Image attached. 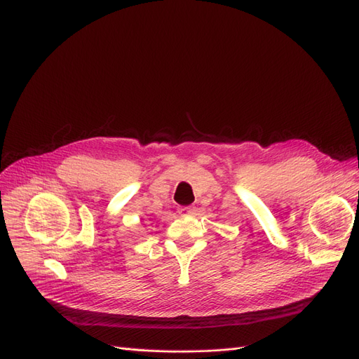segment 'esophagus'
<instances>
[{
    "mask_svg": "<svg viewBox=\"0 0 359 359\" xmlns=\"http://www.w3.org/2000/svg\"><path fill=\"white\" fill-rule=\"evenodd\" d=\"M179 215H182V217H188V215H191L194 210H192V208H188V206H185V208H179Z\"/></svg>",
    "mask_w": 359,
    "mask_h": 359,
    "instance_id": "1",
    "label": "esophagus"
}]
</instances>
